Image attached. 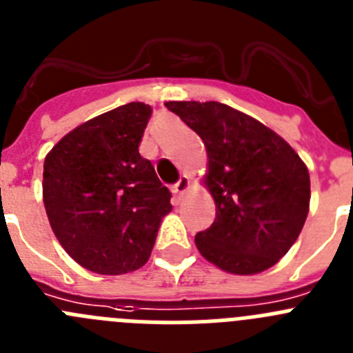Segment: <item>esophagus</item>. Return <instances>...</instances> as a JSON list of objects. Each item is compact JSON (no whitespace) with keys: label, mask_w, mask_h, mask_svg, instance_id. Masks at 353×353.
Segmentation results:
<instances>
[{"label":"esophagus","mask_w":353,"mask_h":353,"mask_svg":"<svg viewBox=\"0 0 353 353\" xmlns=\"http://www.w3.org/2000/svg\"><path fill=\"white\" fill-rule=\"evenodd\" d=\"M187 189H189V176H187V174H182L179 182L173 185V194L176 198H182L183 194L187 192Z\"/></svg>","instance_id":"34e87169"}]
</instances>
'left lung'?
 Masks as SVG:
<instances>
[{
    "mask_svg": "<svg viewBox=\"0 0 353 353\" xmlns=\"http://www.w3.org/2000/svg\"><path fill=\"white\" fill-rule=\"evenodd\" d=\"M203 140L215 221L194 241L210 263L234 274L274 266L289 252L310 208L308 168L274 131L216 101H170Z\"/></svg>",
    "mask_w": 353,
    "mask_h": 353,
    "instance_id": "left-lung-1",
    "label": "left lung"
}]
</instances>
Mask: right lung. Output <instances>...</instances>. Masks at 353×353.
<instances>
[{
    "label": "right lung",
    "instance_id": "1",
    "mask_svg": "<svg viewBox=\"0 0 353 353\" xmlns=\"http://www.w3.org/2000/svg\"><path fill=\"white\" fill-rule=\"evenodd\" d=\"M152 108L128 103L83 122L48 152L43 203L52 231L73 261L122 274L150 257L171 192L138 150Z\"/></svg>",
    "mask_w": 353,
    "mask_h": 353
}]
</instances>
